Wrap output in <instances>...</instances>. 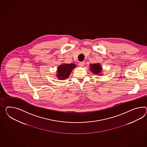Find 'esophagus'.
<instances>
[{"instance_id":"obj_1","label":"esophagus","mask_w":147,"mask_h":147,"mask_svg":"<svg viewBox=\"0 0 147 147\" xmlns=\"http://www.w3.org/2000/svg\"><path fill=\"white\" fill-rule=\"evenodd\" d=\"M85 65V62H80L79 63V65L80 67H83Z\"/></svg>"}]
</instances>
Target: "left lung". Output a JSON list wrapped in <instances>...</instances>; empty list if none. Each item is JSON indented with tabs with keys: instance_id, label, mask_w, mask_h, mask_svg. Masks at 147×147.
<instances>
[{
	"instance_id": "1",
	"label": "left lung",
	"mask_w": 147,
	"mask_h": 147,
	"mask_svg": "<svg viewBox=\"0 0 147 147\" xmlns=\"http://www.w3.org/2000/svg\"><path fill=\"white\" fill-rule=\"evenodd\" d=\"M90 70L94 74H98L101 72L102 70V68L100 64H90Z\"/></svg>"
}]
</instances>
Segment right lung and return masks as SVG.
Masks as SVG:
<instances>
[{
	"label": "right lung",
	"mask_w": 147,
	"mask_h": 147,
	"mask_svg": "<svg viewBox=\"0 0 147 147\" xmlns=\"http://www.w3.org/2000/svg\"><path fill=\"white\" fill-rule=\"evenodd\" d=\"M76 67L75 64H63L57 69V78L60 80L67 79L72 70Z\"/></svg>",
	"instance_id": "right-lung-1"
}]
</instances>
